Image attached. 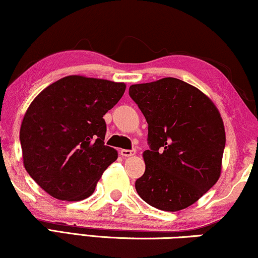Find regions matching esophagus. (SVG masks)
<instances>
[{"label":"esophagus","mask_w":258,"mask_h":258,"mask_svg":"<svg viewBox=\"0 0 258 258\" xmlns=\"http://www.w3.org/2000/svg\"><path fill=\"white\" fill-rule=\"evenodd\" d=\"M119 154H121L123 157H130V156H133V155L136 154V150L135 149H132V150H129V149H121V151H119Z\"/></svg>","instance_id":"1"}]
</instances>
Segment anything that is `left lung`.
I'll use <instances>...</instances> for the list:
<instances>
[{"instance_id":"obj_1","label":"left lung","mask_w":258,"mask_h":258,"mask_svg":"<svg viewBox=\"0 0 258 258\" xmlns=\"http://www.w3.org/2000/svg\"><path fill=\"white\" fill-rule=\"evenodd\" d=\"M129 95L148 123L141 199L164 211L185 209L221 175L225 132L220 111L197 88L174 77L133 84Z\"/></svg>"}]
</instances>
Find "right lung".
Listing matches in <instances>:
<instances>
[{
	"mask_svg": "<svg viewBox=\"0 0 258 258\" xmlns=\"http://www.w3.org/2000/svg\"><path fill=\"white\" fill-rule=\"evenodd\" d=\"M124 90V83L73 75L31 102L20 130L23 164L45 192L62 201H81L94 192L117 158V151L104 144L103 116Z\"/></svg>",
	"mask_w": 258,
	"mask_h": 258,
	"instance_id": "1",
	"label": "right lung"
}]
</instances>
